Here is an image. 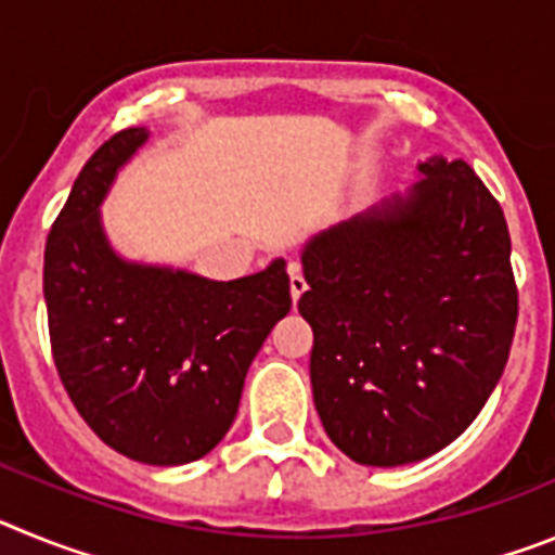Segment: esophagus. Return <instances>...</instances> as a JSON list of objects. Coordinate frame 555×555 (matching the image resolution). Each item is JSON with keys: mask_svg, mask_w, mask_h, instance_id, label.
<instances>
[{"mask_svg": "<svg viewBox=\"0 0 555 555\" xmlns=\"http://www.w3.org/2000/svg\"><path fill=\"white\" fill-rule=\"evenodd\" d=\"M288 286H292V302L297 306V302H300V297L306 294V288H308L306 278L297 272V267H292V281H288Z\"/></svg>", "mask_w": 555, "mask_h": 555, "instance_id": "34e87169", "label": "esophagus"}]
</instances>
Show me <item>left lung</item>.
<instances>
[{"label":"left lung","instance_id":"left-lung-1","mask_svg":"<svg viewBox=\"0 0 555 555\" xmlns=\"http://www.w3.org/2000/svg\"><path fill=\"white\" fill-rule=\"evenodd\" d=\"M313 235L302 249L313 405L366 467L414 464L469 428L506 370L517 325L512 238L464 160Z\"/></svg>","mask_w":555,"mask_h":555}]
</instances>
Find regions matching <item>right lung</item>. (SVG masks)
<instances>
[{
    "label": "right lung",
    "mask_w": 555,
    "mask_h": 555,
    "mask_svg": "<svg viewBox=\"0 0 555 555\" xmlns=\"http://www.w3.org/2000/svg\"><path fill=\"white\" fill-rule=\"evenodd\" d=\"M146 139V127L116 132L82 166L49 230L43 300L57 375L88 428L127 459L178 467L224 439L292 294L283 258L224 283L111 247L100 205Z\"/></svg>",
    "instance_id": "add662e5"
}]
</instances>
